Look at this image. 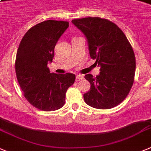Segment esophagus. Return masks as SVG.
<instances>
[{
  "label": "esophagus",
  "mask_w": 151,
  "mask_h": 151,
  "mask_svg": "<svg viewBox=\"0 0 151 151\" xmlns=\"http://www.w3.org/2000/svg\"><path fill=\"white\" fill-rule=\"evenodd\" d=\"M76 79L77 80H82V79H84V76H83V75H81V74L77 75V76H76Z\"/></svg>",
  "instance_id": "esophagus-1"
}]
</instances>
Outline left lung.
Returning <instances> with one entry per match:
<instances>
[{"label":"left lung","mask_w":151,"mask_h":151,"mask_svg":"<svg viewBox=\"0 0 151 151\" xmlns=\"http://www.w3.org/2000/svg\"><path fill=\"white\" fill-rule=\"evenodd\" d=\"M73 24L87 37L89 52L100 66L99 76H85L91 88L84 94L88 106L112 109L121 103L132 88L135 78V57L124 33L106 19L87 17L73 19Z\"/></svg>","instance_id":"8db88e82"}]
</instances>
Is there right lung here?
I'll return each mask as SVG.
<instances>
[{
    "label": "right lung",
    "mask_w": 151,
    "mask_h": 151,
    "mask_svg": "<svg viewBox=\"0 0 151 151\" xmlns=\"http://www.w3.org/2000/svg\"><path fill=\"white\" fill-rule=\"evenodd\" d=\"M69 27L64 21L47 20L33 26L21 40L16 54V73L24 96L30 104L45 111L63 107L66 92L76 80L73 73H51L57 42Z\"/></svg>",
    "instance_id": "obj_1"
}]
</instances>
